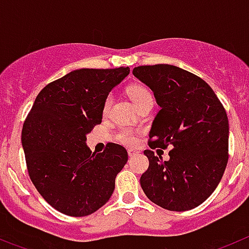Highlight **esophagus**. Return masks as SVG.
<instances>
[{
	"label": "esophagus",
	"mask_w": 249,
	"mask_h": 249,
	"mask_svg": "<svg viewBox=\"0 0 249 249\" xmlns=\"http://www.w3.org/2000/svg\"><path fill=\"white\" fill-rule=\"evenodd\" d=\"M127 153H128L129 157H135V156H137L140 152L135 151V149H128V152H127Z\"/></svg>",
	"instance_id": "obj_1"
}]
</instances>
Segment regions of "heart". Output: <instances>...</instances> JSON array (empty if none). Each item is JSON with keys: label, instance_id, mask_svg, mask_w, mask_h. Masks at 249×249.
Listing matches in <instances>:
<instances>
[{"label": "heart", "instance_id": "heart-1", "mask_svg": "<svg viewBox=\"0 0 249 249\" xmlns=\"http://www.w3.org/2000/svg\"><path fill=\"white\" fill-rule=\"evenodd\" d=\"M128 94L129 97H131V100L133 101V103L136 105V107H140L141 105H143L147 101H152V96L151 93H149V91L146 87H142V86H133V87H131V89H128ZM111 102L112 97L108 96V97L106 98L105 105H103V111H108ZM118 138H120V141L122 143L129 144V146H133V144H136V142H137V138H136L135 133L126 128L122 129V131L120 132Z\"/></svg>", "mask_w": 249, "mask_h": 249}]
</instances>
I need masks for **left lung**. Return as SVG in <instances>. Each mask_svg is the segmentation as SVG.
<instances>
[{
    "label": "left lung",
    "instance_id": "obj_1",
    "mask_svg": "<svg viewBox=\"0 0 249 249\" xmlns=\"http://www.w3.org/2000/svg\"><path fill=\"white\" fill-rule=\"evenodd\" d=\"M132 73L151 89L160 107L149 147H172L164 162L155 152H143L149 167L141 187L164 210L196 208L217 188L227 166L230 126L223 106L202 78L176 66H140Z\"/></svg>",
    "mask_w": 249,
    "mask_h": 249
}]
</instances>
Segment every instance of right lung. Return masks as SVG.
I'll return each instance as SVG.
<instances>
[{
	"mask_svg": "<svg viewBox=\"0 0 249 249\" xmlns=\"http://www.w3.org/2000/svg\"><path fill=\"white\" fill-rule=\"evenodd\" d=\"M128 74L129 67L70 72L39 92L23 123L21 141L31 181L63 214L89 215L111 198L128 160L126 148L108 143L102 153H92L86 141L102 122L109 92Z\"/></svg>",
	"mask_w": 249,
	"mask_h": 249,
	"instance_id": "obj_1",
	"label": "right lung"
}]
</instances>
